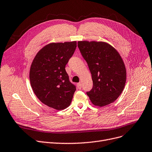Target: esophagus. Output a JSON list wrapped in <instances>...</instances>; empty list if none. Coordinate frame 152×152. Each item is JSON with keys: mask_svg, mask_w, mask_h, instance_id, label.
Returning <instances> with one entry per match:
<instances>
[{"mask_svg": "<svg viewBox=\"0 0 152 152\" xmlns=\"http://www.w3.org/2000/svg\"><path fill=\"white\" fill-rule=\"evenodd\" d=\"M77 86L78 89H81V87H82V86H81V83H77Z\"/></svg>", "mask_w": 152, "mask_h": 152, "instance_id": "34e87169", "label": "esophagus"}]
</instances>
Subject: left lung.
Segmentation results:
<instances>
[{"instance_id": "left-lung-1", "label": "left lung", "mask_w": 152, "mask_h": 152, "mask_svg": "<svg viewBox=\"0 0 152 152\" xmlns=\"http://www.w3.org/2000/svg\"><path fill=\"white\" fill-rule=\"evenodd\" d=\"M77 46L91 73L93 86L86 93L91 103L103 107L114 102L126 81V67L119 53L103 41H78Z\"/></svg>"}]
</instances>
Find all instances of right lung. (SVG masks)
I'll return each mask as SVG.
<instances>
[{
  "label": "right lung",
  "instance_id": "right-lung-1",
  "mask_svg": "<svg viewBox=\"0 0 152 152\" xmlns=\"http://www.w3.org/2000/svg\"><path fill=\"white\" fill-rule=\"evenodd\" d=\"M76 46V41L49 43L32 61L29 71L32 89L50 108L62 110L71 103L76 87L70 83L65 67Z\"/></svg>",
  "mask_w": 152,
  "mask_h": 152
}]
</instances>
